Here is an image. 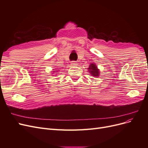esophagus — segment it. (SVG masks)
<instances>
[{
    "instance_id": "obj_1",
    "label": "esophagus",
    "mask_w": 148,
    "mask_h": 148,
    "mask_svg": "<svg viewBox=\"0 0 148 148\" xmlns=\"http://www.w3.org/2000/svg\"><path fill=\"white\" fill-rule=\"evenodd\" d=\"M71 66H77L78 65V63L77 62H71Z\"/></svg>"
}]
</instances>
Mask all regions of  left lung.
I'll return each mask as SVG.
<instances>
[{"instance_id":"8db88e82","label":"left lung","mask_w":148,"mask_h":148,"mask_svg":"<svg viewBox=\"0 0 148 148\" xmlns=\"http://www.w3.org/2000/svg\"><path fill=\"white\" fill-rule=\"evenodd\" d=\"M88 71L92 75V77H99L100 75L99 69H98L96 65L94 63H91L89 65V66L88 68Z\"/></svg>"}]
</instances>
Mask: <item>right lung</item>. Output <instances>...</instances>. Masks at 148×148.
<instances>
[{
	"label": "right lung",
	"instance_id": "right-lung-1",
	"mask_svg": "<svg viewBox=\"0 0 148 148\" xmlns=\"http://www.w3.org/2000/svg\"><path fill=\"white\" fill-rule=\"evenodd\" d=\"M52 71V72H51V73H52V74H54L55 73H57V72H56V71H57V70H56V69H54V70H53ZM56 75H57V74H56Z\"/></svg>",
	"mask_w": 148,
	"mask_h": 148
}]
</instances>
